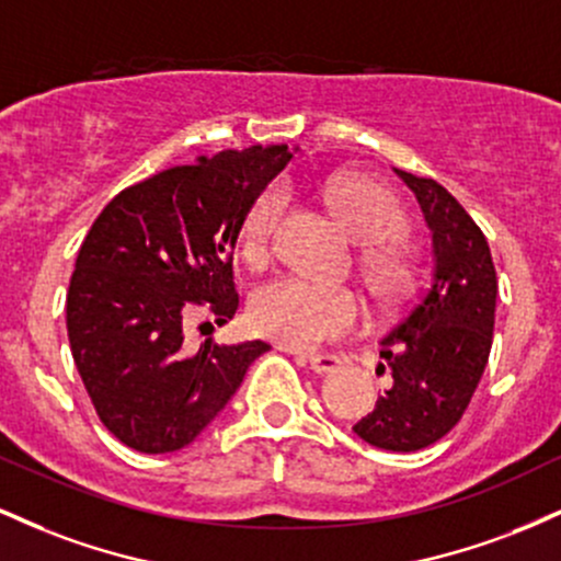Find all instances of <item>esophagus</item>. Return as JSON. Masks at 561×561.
<instances>
[{"label": "esophagus", "mask_w": 561, "mask_h": 561, "mask_svg": "<svg viewBox=\"0 0 561 561\" xmlns=\"http://www.w3.org/2000/svg\"><path fill=\"white\" fill-rule=\"evenodd\" d=\"M298 362H302L306 366H311L317 375H330V371H337L340 369V356H332V353H321V356H302V353H298Z\"/></svg>", "instance_id": "obj_1"}]
</instances>
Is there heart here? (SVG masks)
Returning <instances> with one entry per match:
<instances>
[{
	"mask_svg": "<svg viewBox=\"0 0 561 561\" xmlns=\"http://www.w3.org/2000/svg\"><path fill=\"white\" fill-rule=\"evenodd\" d=\"M327 203L347 234L364 248V274L379 298H396L405 285V266L392 244L403 231V210L388 190L366 176H334L327 184ZM287 195L279 184L266 186L250 205L242 224L240 248L250 263H261L272 248ZM364 306L351 289L313 285L300 276H279L255 289L250 324L263 337L298 351H313L356 332Z\"/></svg>",
	"mask_w": 561,
	"mask_h": 561,
	"instance_id": "obj_1",
	"label": "heart"
}]
</instances>
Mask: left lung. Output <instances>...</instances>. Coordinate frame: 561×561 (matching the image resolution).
I'll list each match as a JSON object with an SVG mask.
<instances>
[{
	"instance_id": "8db88e82",
	"label": "left lung",
	"mask_w": 561,
	"mask_h": 561,
	"mask_svg": "<svg viewBox=\"0 0 561 561\" xmlns=\"http://www.w3.org/2000/svg\"><path fill=\"white\" fill-rule=\"evenodd\" d=\"M392 171L420 203L433 261L416 298L379 343L392 385L353 433L375 448L411 454L448 435L472 401L491 356L499 282L485 234L459 199L435 179Z\"/></svg>"
}]
</instances>
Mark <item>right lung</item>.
I'll return each instance as SVG.
<instances>
[{
    "instance_id": "1",
    "label": "right lung",
    "mask_w": 561,
    "mask_h": 561,
    "mask_svg": "<svg viewBox=\"0 0 561 561\" xmlns=\"http://www.w3.org/2000/svg\"><path fill=\"white\" fill-rule=\"evenodd\" d=\"M289 158L287 145H255L160 171L115 195L89 229L68 287V340L96 414L124 446H190L268 351L261 340H205L192 353L184 319L195 306L218 327L234 317L244 216Z\"/></svg>"
}]
</instances>
